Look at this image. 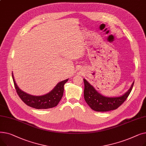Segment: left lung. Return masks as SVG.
<instances>
[{
  "label": "left lung",
  "mask_w": 146,
  "mask_h": 146,
  "mask_svg": "<svg viewBox=\"0 0 146 146\" xmlns=\"http://www.w3.org/2000/svg\"><path fill=\"white\" fill-rule=\"evenodd\" d=\"M83 81L85 84V100L92 110L98 112H106L117 109L129 96L134 83H132L130 88L122 95L116 97H107L99 93L85 79H83Z\"/></svg>",
  "instance_id": "obj_1"
}]
</instances>
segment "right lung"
<instances>
[{
	"mask_svg": "<svg viewBox=\"0 0 146 146\" xmlns=\"http://www.w3.org/2000/svg\"><path fill=\"white\" fill-rule=\"evenodd\" d=\"M12 74L15 89L22 101L28 106L38 110L48 109L57 106L63 95L64 84L68 80V79H67L60 82L47 94L40 96H34L20 89L15 82L13 73H12Z\"/></svg>",
	"mask_w": 146,
	"mask_h": 146,
	"instance_id": "right-lung-1",
	"label": "right lung"
}]
</instances>
